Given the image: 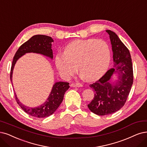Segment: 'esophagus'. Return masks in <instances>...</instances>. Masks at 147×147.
<instances>
[{"mask_svg": "<svg viewBox=\"0 0 147 147\" xmlns=\"http://www.w3.org/2000/svg\"><path fill=\"white\" fill-rule=\"evenodd\" d=\"M83 85L80 84L79 83H74V84H71V86L72 87H82Z\"/></svg>", "mask_w": 147, "mask_h": 147, "instance_id": "obj_1", "label": "esophagus"}]
</instances>
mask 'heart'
<instances>
[{
	"instance_id": "heart-1",
	"label": "heart",
	"mask_w": 147,
	"mask_h": 147,
	"mask_svg": "<svg viewBox=\"0 0 147 147\" xmlns=\"http://www.w3.org/2000/svg\"><path fill=\"white\" fill-rule=\"evenodd\" d=\"M111 51L108 43L96 39H78L64 47L55 59L59 73L65 79L79 73L87 81L100 78L109 67Z\"/></svg>"
}]
</instances>
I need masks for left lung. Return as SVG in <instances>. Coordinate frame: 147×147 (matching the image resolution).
<instances>
[{
    "label": "left lung",
    "mask_w": 147,
    "mask_h": 147,
    "mask_svg": "<svg viewBox=\"0 0 147 147\" xmlns=\"http://www.w3.org/2000/svg\"><path fill=\"white\" fill-rule=\"evenodd\" d=\"M110 36L113 53L114 67L95 83L90 85L94 97L88 105L90 110L99 116L110 115L125 105L133 82V71L131 55L128 49L115 32L106 30ZM118 80L112 84L113 74Z\"/></svg>",
    "instance_id": "obj_1"
}]
</instances>
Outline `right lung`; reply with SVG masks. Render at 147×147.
Masks as SVG:
<instances>
[{"label": "right lung", "instance_id": "right-lung-1", "mask_svg": "<svg viewBox=\"0 0 147 147\" xmlns=\"http://www.w3.org/2000/svg\"><path fill=\"white\" fill-rule=\"evenodd\" d=\"M54 40L50 36L45 35H35L22 45L16 51L14 56L13 63L11 68L10 80L12 84V76L14 65L18 60L28 53L41 54L45 56L53 58L51 43ZM69 88V83L58 82L54 84L50 96L47 100L41 105L35 108L26 107L19 101L14 93L16 100L19 105L25 113L31 116L39 118L47 117L51 115L57 109L62 103L65 93Z\"/></svg>", "mask_w": 147, "mask_h": 147}]
</instances>
